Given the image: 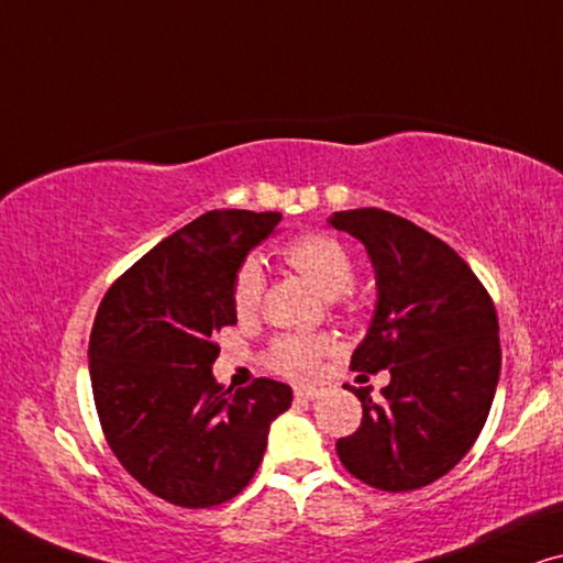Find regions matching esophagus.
I'll use <instances>...</instances> for the list:
<instances>
[{
    "mask_svg": "<svg viewBox=\"0 0 563 563\" xmlns=\"http://www.w3.org/2000/svg\"><path fill=\"white\" fill-rule=\"evenodd\" d=\"M321 395V390L316 387H296V400H316Z\"/></svg>",
    "mask_w": 563,
    "mask_h": 563,
    "instance_id": "esophagus-1",
    "label": "esophagus"
}]
</instances>
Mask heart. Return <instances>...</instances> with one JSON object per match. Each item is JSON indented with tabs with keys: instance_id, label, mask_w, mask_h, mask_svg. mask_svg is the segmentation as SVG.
I'll use <instances>...</instances> for the list:
<instances>
[{
	"instance_id": "heart-1",
	"label": "heart",
	"mask_w": 563,
	"mask_h": 563,
	"mask_svg": "<svg viewBox=\"0 0 563 563\" xmlns=\"http://www.w3.org/2000/svg\"><path fill=\"white\" fill-rule=\"evenodd\" d=\"M283 260L306 283H311L323 298H331L342 311H360V300L350 296L354 265L346 247L334 236L311 232L292 240L283 250ZM263 298V271L257 263H244L232 283V308L240 321H252L260 311ZM327 342L316 336H280L271 346L273 369L288 377H311L319 369V362L327 354Z\"/></svg>"
}]
</instances>
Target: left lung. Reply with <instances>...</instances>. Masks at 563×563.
Segmentation results:
<instances>
[{"label": "left lung", "mask_w": 563, "mask_h": 563, "mask_svg": "<svg viewBox=\"0 0 563 563\" xmlns=\"http://www.w3.org/2000/svg\"><path fill=\"white\" fill-rule=\"evenodd\" d=\"M329 224L364 244L377 280L352 369L390 372L383 398L354 390L362 423L336 454L364 485L421 489L462 462L487 421L503 357L495 303L472 267L413 221L352 209Z\"/></svg>", "instance_id": "1"}]
</instances>
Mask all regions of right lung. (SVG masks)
Masks as SVG:
<instances>
[{
    "mask_svg": "<svg viewBox=\"0 0 563 563\" xmlns=\"http://www.w3.org/2000/svg\"><path fill=\"white\" fill-rule=\"evenodd\" d=\"M280 219L206 211L117 278L93 319L91 390L109 449L178 508L240 495L263 462L271 423L290 408L285 383L260 377L232 393L211 375L213 336L236 323L234 275Z\"/></svg>",
    "mask_w": 563,
    "mask_h": 563,
    "instance_id": "1",
    "label": "right lung"
}]
</instances>
